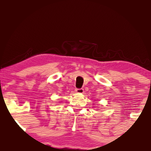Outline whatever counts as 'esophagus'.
I'll list each match as a JSON object with an SVG mask.
<instances>
[{
	"label": "esophagus",
	"instance_id": "esophagus-1",
	"mask_svg": "<svg viewBox=\"0 0 151 151\" xmlns=\"http://www.w3.org/2000/svg\"><path fill=\"white\" fill-rule=\"evenodd\" d=\"M75 91L78 93H84V89L83 88H76Z\"/></svg>",
	"mask_w": 151,
	"mask_h": 151
}]
</instances>
